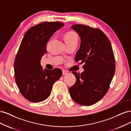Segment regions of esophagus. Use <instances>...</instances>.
Listing matches in <instances>:
<instances>
[{"label":"esophagus","instance_id":"esophagus-1","mask_svg":"<svg viewBox=\"0 0 131 131\" xmlns=\"http://www.w3.org/2000/svg\"><path fill=\"white\" fill-rule=\"evenodd\" d=\"M67 73H68V72H67L66 70H63V71H62V74H63V75H66V74H67Z\"/></svg>","mask_w":131,"mask_h":131}]
</instances>
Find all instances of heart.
<instances>
[{
    "mask_svg": "<svg viewBox=\"0 0 131 131\" xmlns=\"http://www.w3.org/2000/svg\"><path fill=\"white\" fill-rule=\"evenodd\" d=\"M64 39L66 44L72 43H78V35L74 31H68L64 35Z\"/></svg>",
    "mask_w": 131,
    "mask_h": 131,
    "instance_id": "b5f03b06",
    "label": "heart"
}]
</instances>
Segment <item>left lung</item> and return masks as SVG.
Instances as JSON below:
<instances>
[{
    "label": "left lung",
    "instance_id": "1",
    "mask_svg": "<svg viewBox=\"0 0 131 131\" xmlns=\"http://www.w3.org/2000/svg\"><path fill=\"white\" fill-rule=\"evenodd\" d=\"M71 28L81 38L75 61L85 64L81 74L72 72L76 82L69 88V93L77 103L89 106L108 92L115 71V59L110 41L101 30L82 25H74Z\"/></svg>",
    "mask_w": 131,
    "mask_h": 131
}]
</instances>
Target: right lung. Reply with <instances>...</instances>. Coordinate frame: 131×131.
<instances>
[{"label":"right lung","instance_id":"right-lung-1","mask_svg":"<svg viewBox=\"0 0 131 131\" xmlns=\"http://www.w3.org/2000/svg\"><path fill=\"white\" fill-rule=\"evenodd\" d=\"M64 24L44 22L28 30L23 37L14 61L15 81L26 100L40 102L48 98L54 83L62 75L61 69H45L40 61L46 52V44L53 34Z\"/></svg>","mask_w":131,"mask_h":131}]
</instances>
